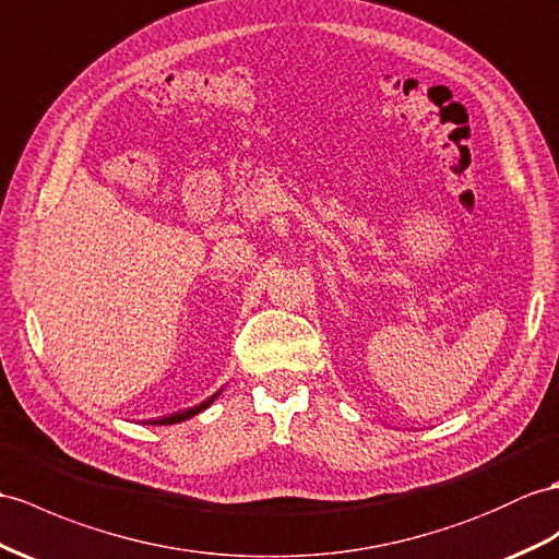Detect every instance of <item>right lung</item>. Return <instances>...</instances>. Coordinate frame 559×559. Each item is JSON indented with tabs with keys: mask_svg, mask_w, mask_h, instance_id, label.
Instances as JSON below:
<instances>
[{
	"mask_svg": "<svg viewBox=\"0 0 559 559\" xmlns=\"http://www.w3.org/2000/svg\"><path fill=\"white\" fill-rule=\"evenodd\" d=\"M221 396V391H215L211 399H206L203 401L201 405H197V407H189V411H180V413H175V415H170V417H163V419H152L148 421V425H177V421H185V419H189V417H194V415H199L201 411H206V407Z\"/></svg>",
	"mask_w": 559,
	"mask_h": 559,
	"instance_id": "right-lung-1",
	"label": "right lung"
}]
</instances>
